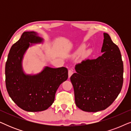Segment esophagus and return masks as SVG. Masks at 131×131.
I'll list each match as a JSON object with an SVG mask.
<instances>
[{
    "label": "esophagus",
    "mask_w": 131,
    "mask_h": 131,
    "mask_svg": "<svg viewBox=\"0 0 131 131\" xmlns=\"http://www.w3.org/2000/svg\"><path fill=\"white\" fill-rule=\"evenodd\" d=\"M73 71L72 70L70 69L69 70V78H70V76L73 74Z\"/></svg>",
    "instance_id": "34e87169"
}]
</instances>
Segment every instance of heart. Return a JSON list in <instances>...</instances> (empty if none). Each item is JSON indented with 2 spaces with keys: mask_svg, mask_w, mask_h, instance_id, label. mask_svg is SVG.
Returning a JSON list of instances; mask_svg holds the SVG:
<instances>
[{
  "mask_svg": "<svg viewBox=\"0 0 131 131\" xmlns=\"http://www.w3.org/2000/svg\"><path fill=\"white\" fill-rule=\"evenodd\" d=\"M84 49H85V46H80V47L79 48V49L78 50V51H77L76 54H79V53H80L83 51Z\"/></svg>",
  "mask_w": 131,
  "mask_h": 131,
  "instance_id": "heart-1",
  "label": "heart"
}]
</instances>
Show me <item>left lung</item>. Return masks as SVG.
Wrapping results in <instances>:
<instances>
[{
  "label": "left lung",
  "instance_id": "8db88e82",
  "mask_svg": "<svg viewBox=\"0 0 131 131\" xmlns=\"http://www.w3.org/2000/svg\"><path fill=\"white\" fill-rule=\"evenodd\" d=\"M101 52L96 59H86L76 65L70 77L78 108L96 112L108 107L121 92L123 64L119 48L108 34L104 33Z\"/></svg>",
  "mask_w": 131,
  "mask_h": 131
}]
</instances>
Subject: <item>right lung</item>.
<instances>
[{
  "mask_svg": "<svg viewBox=\"0 0 131 131\" xmlns=\"http://www.w3.org/2000/svg\"><path fill=\"white\" fill-rule=\"evenodd\" d=\"M42 40L35 32H24L12 46L5 65V83L9 95L18 106L27 112H41L49 108L54 101L58 87L68 78V70L64 67H46L34 76L24 74L21 61L29 43Z\"/></svg>",
  "mask_w": 131,
  "mask_h": 131,
  "instance_id": "add662e5",
  "label": "right lung"
}]
</instances>
